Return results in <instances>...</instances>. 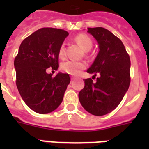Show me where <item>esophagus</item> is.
Returning a JSON list of instances; mask_svg holds the SVG:
<instances>
[{
	"label": "esophagus",
	"instance_id": "obj_1",
	"mask_svg": "<svg viewBox=\"0 0 149 149\" xmlns=\"http://www.w3.org/2000/svg\"><path fill=\"white\" fill-rule=\"evenodd\" d=\"M71 79H72V81H74V80H75L76 78L74 77H71Z\"/></svg>",
	"mask_w": 149,
	"mask_h": 149
}]
</instances>
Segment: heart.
<instances>
[{"mask_svg":"<svg viewBox=\"0 0 149 149\" xmlns=\"http://www.w3.org/2000/svg\"><path fill=\"white\" fill-rule=\"evenodd\" d=\"M75 40L84 51H89L93 47V40L86 34H79L75 37ZM58 55L60 58H63L65 56V43H62L60 46ZM85 68V63L74 60H67L62 63L61 65V69L63 72L72 75H77Z\"/></svg>","mask_w":149,"mask_h":149,"instance_id":"heart-1","label":"heart"}]
</instances>
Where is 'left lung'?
<instances>
[{"instance_id": "8db88e82", "label": "left lung", "mask_w": 149, "mask_h": 149, "mask_svg": "<svg viewBox=\"0 0 149 149\" xmlns=\"http://www.w3.org/2000/svg\"><path fill=\"white\" fill-rule=\"evenodd\" d=\"M87 32L98 42L99 52L86 72L98 77L96 82L84 79L79 101L89 113L104 116L116 108L128 89L131 60L122 41L108 30L89 27Z\"/></svg>"}]
</instances>
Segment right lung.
I'll use <instances>...</instances> for the list:
<instances>
[{
  "label": "right lung",
  "instance_id": "1",
  "mask_svg": "<svg viewBox=\"0 0 149 149\" xmlns=\"http://www.w3.org/2000/svg\"><path fill=\"white\" fill-rule=\"evenodd\" d=\"M68 35L61 29H39L24 39L15 56L18 90L26 104L37 113L56 110L70 83L68 74L59 72L52 77L46 72L50 67L57 70L59 48Z\"/></svg>",
  "mask_w": 149,
  "mask_h": 149
}]
</instances>
